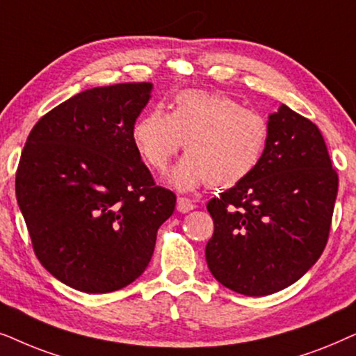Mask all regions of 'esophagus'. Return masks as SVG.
<instances>
[{"instance_id": "34e87169", "label": "esophagus", "mask_w": 356, "mask_h": 356, "mask_svg": "<svg viewBox=\"0 0 356 356\" xmlns=\"http://www.w3.org/2000/svg\"><path fill=\"white\" fill-rule=\"evenodd\" d=\"M193 208H195V205H193L192 200H188V198H186V197L177 198V211L188 213V211H192Z\"/></svg>"}]
</instances>
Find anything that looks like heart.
Listing matches in <instances>:
<instances>
[{
    "instance_id": "obj_1",
    "label": "heart",
    "mask_w": 356,
    "mask_h": 356,
    "mask_svg": "<svg viewBox=\"0 0 356 356\" xmlns=\"http://www.w3.org/2000/svg\"><path fill=\"white\" fill-rule=\"evenodd\" d=\"M268 134L260 112L225 94L192 89L174 97L170 112L154 107L136 118L131 141L154 170L168 168L184 145L187 154L168 174V182L193 191L208 182L229 188L248 179L262 159Z\"/></svg>"
}]
</instances>
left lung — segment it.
Returning <instances> with one entry per match:
<instances>
[{
	"instance_id": "left-lung-1",
	"label": "left lung",
	"mask_w": 356,
	"mask_h": 356,
	"mask_svg": "<svg viewBox=\"0 0 356 356\" xmlns=\"http://www.w3.org/2000/svg\"><path fill=\"white\" fill-rule=\"evenodd\" d=\"M254 172L208 202V268L222 286L267 296L300 280L329 238L339 175L319 129L285 104L268 115Z\"/></svg>"
}]
</instances>
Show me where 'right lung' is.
<instances>
[{
	"label": "right lung",
	"mask_w": 356,
	"mask_h": 356,
	"mask_svg": "<svg viewBox=\"0 0 356 356\" xmlns=\"http://www.w3.org/2000/svg\"><path fill=\"white\" fill-rule=\"evenodd\" d=\"M151 83L92 88L40 118L16 172L17 205L37 259L84 293L135 282L175 195L156 187L131 141Z\"/></svg>",
	"instance_id": "right-lung-1"
}]
</instances>
